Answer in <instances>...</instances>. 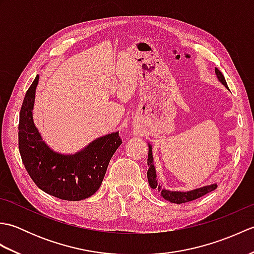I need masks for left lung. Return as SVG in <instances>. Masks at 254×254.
<instances>
[{"label":"left lung","instance_id":"8db88e82","mask_svg":"<svg viewBox=\"0 0 254 254\" xmlns=\"http://www.w3.org/2000/svg\"><path fill=\"white\" fill-rule=\"evenodd\" d=\"M215 73L217 75V78L220 83H222L226 88H228L227 83H226V79L224 77L223 73L219 71L218 68L215 67ZM147 165H148V170H147V179L149 187L152 189H156L158 190L160 193V195L163 196L167 201H169L171 203H176V204H182V203H187L193 201V199H196L198 197H201L205 194H207L209 192L214 191L215 189L217 188L216 183H213V185L209 186H205L198 189H194V190L191 191H187V192H180V191H170V190H166V189L161 188V186L157 182V176H156V169L154 166V158H153V152H152V145L148 144V159H147Z\"/></svg>","mask_w":254,"mask_h":254}]
</instances>
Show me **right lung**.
Segmentation results:
<instances>
[{
    "instance_id": "add662e5",
    "label": "right lung",
    "mask_w": 254,
    "mask_h": 254,
    "mask_svg": "<svg viewBox=\"0 0 254 254\" xmlns=\"http://www.w3.org/2000/svg\"><path fill=\"white\" fill-rule=\"evenodd\" d=\"M39 75L27 90L19 113L18 148L28 175L42 191L65 201L85 199L98 190L109 161L122 144L119 132L95 139L76 154L55 152L32 119Z\"/></svg>"
}]
</instances>
